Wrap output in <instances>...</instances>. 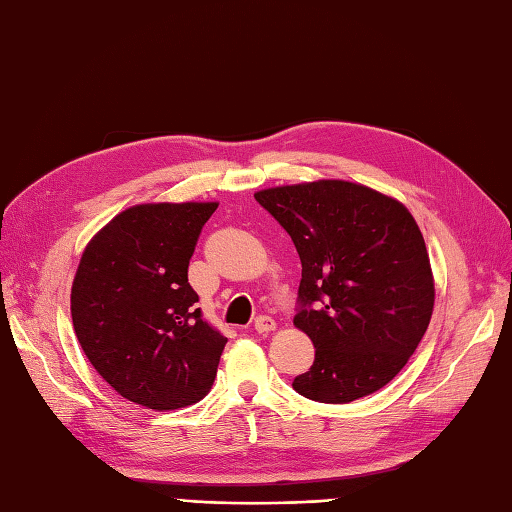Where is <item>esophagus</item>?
Instances as JSON below:
<instances>
[{
  "mask_svg": "<svg viewBox=\"0 0 512 512\" xmlns=\"http://www.w3.org/2000/svg\"><path fill=\"white\" fill-rule=\"evenodd\" d=\"M254 331L260 333V335L276 331V322L271 320L269 315H260V317H256V322H254Z\"/></svg>",
  "mask_w": 512,
  "mask_h": 512,
  "instance_id": "obj_1",
  "label": "esophagus"
}]
</instances>
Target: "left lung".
I'll return each mask as SVG.
<instances>
[{
    "instance_id": "obj_1",
    "label": "left lung",
    "mask_w": 512,
    "mask_h": 512,
    "mask_svg": "<svg viewBox=\"0 0 512 512\" xmlns=\"http://www.w3.org/2000/svg\"><path fill=\"white\" fill-rule=\"evenodd\" d=\"M254 197L302 260L293 326L313 342L315 361L293 388L333 405L381 390L410 361L434 313V274L412 212L346 179L274 186Z\"/></svg>"
}]
</instances>
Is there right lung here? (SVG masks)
I'll return each instance as SVG.
<instances>
[{
  "mask_svg": "<svg viewBox=\"0 0 512 512\" xmlns=\"http://www.w3.org/2000/svg\"><path fill=\"white\" fill-rule=\"evenodd\" d=\"M217 201L138 203L92 236L72 282L87 359L124 399L155 412L199 403L227 339L201 320L188 263Z\"/></svg>",
  "mask_w": 512,
  "mask_h": 512,
  "instance_id": "1",
  "label": "right lung"
}]
</instances>
